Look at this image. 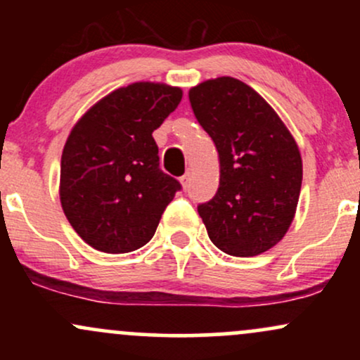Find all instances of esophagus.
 <instances>
[{
	"label": "esophagus",
	"instance_id": "1",
	"mask_svg": "<svg viewBox=\"0 0 360 360\" xmlns=\"http://www.w3.org/2000/svg\"><path fill=\"white\" fill-rule=\"evenodd\" d=\"M181 184H183V188L186 189V188H188V184H189V171L188 172H186V174L184 176H181Z\"/></svg>",
	"mask_w": 360,
	"mask_h": 360
}]
</instances>
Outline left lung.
Listing matches in <instances>:
<instances>
[{"label":"left lung","instance_id":"8db88e82","mask_svg":"<svg viewBox=\"0 0 360 360\" xmlns=\"http://www.w3.org/2000/svg\"><path fill=\"white\" fill-rule=\"evenodd\" d=\"M189 101L220 159L218 191L198 205L210 240L235 257L269 250L298 205L303 164L295 139L267 101L235 77L201 82Z\"/></svg>","mask_w":360,"mask_h":360}]
</instances>
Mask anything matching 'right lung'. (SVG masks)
I'll list each match as a JSON object with an SVG mask.
<instances>
[{
    "mask_svg": "<svg viewBox=\"0 0 360 360\" xmlns=\"http://www.w3.org/2000/svg\"><path fill=\"white\" fill-rule=\"evenodd\" d=\"M181 98L179 88L134 82L98 101L72 128L60 159V203L93 249L125 254L154 237L181 183L160 171L152 131Z\"/></svg>",
    "mask_w": 360,
    "mask_h": 360,
    "instance_id": "1",
    "label": "right lung"
}]
</instances>
